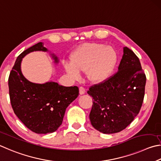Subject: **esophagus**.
I'll return each instance as SVG.
<instances>
[{"instance_id":"esophagus-1","label":"esophagus","mask_w":161,"mask_h":161,"mask_svg":"<svg viewBox=\"0 0 161 161\" xmlns=\"http://www.w3.org/2000/svg\"><path fill=\"white\" fill-rule=\"evenodd\" d=\"M79 93H80V95H84L86 93V90L84 88H83V87H80L79 88Z\"/></svg>"}]
</instances>
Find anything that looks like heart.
<instances>
[{
    "label": "heart",
    "mask_w": 161,
    "mask_h": 161,
    "mask_svg": "<svg viewBox=\"0 0 161 161\" xmlns=\"http://www.w3.org/2000/svg\"><path fill=\"white\" fill-rule=\"evenodd\" d=\"M70 61H64L65 71L72 80L86 72L88 80L98 84L105 82L113 73L117 62V53L113 47L104 44L84 43L70 54Z\"/></svg>",
    "instance_id": "1"
}]
</instances>
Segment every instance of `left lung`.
Returning a JSON list of instances; mask_svg holds the SVG:
<instances>
[{
  "instance_id": "left-lung-1",
  "label": "left lung",
  "mask_w": 161,
  "mask_h": 161,
  "mask_svg": "<svg viewBox=\"0 0 161 161\" xmlns=\"http://www.w3.org/2000/svg\"><path fill=\"white\" fill-rule=\"evenodd\" d=\"M123 52L117 73L88 91L93 98L91 125L103 134L117 133L130 125L144 97L146 78L139 59L128 47Z\"/></svg>"
}]
</instances>
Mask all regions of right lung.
<instances>
[{"label": "right lung", "instance_id": "right-lung-1", "mask_svg": "<svg viewBox=\"0 0 161 161\" xmlns=\"http://www.w3.org/2000/svg\"><path fill=\"white\" fill-rule=\"evenodd\" d=\"M37 51L49 52L43 42H39L17 58L8 78L10 99L16 116L28 129L36 134L52 133L61 125L66 108L77 98L79 91L77 86L65 87L53 81L35 83L28 80L21 70L22 58ZM50 55L58 64L57 56Z\"/></svg>", "mask_w": 161, "mask_h": 161}]
</instances>
